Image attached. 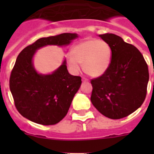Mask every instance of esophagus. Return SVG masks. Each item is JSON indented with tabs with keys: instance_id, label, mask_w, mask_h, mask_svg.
<instances>
[{
	"instance_id": "1",
	"label": "esophagus",
	"mask_w": 154,
	"mask_h": 154,
	"mask_svg": "<svg viewBox=\"0 0 154 154\" xmlns=\"http://www.w3.org/2000/svg\"><path fill=\"white\" fill-rule=\"evenodd\" d=\"M82 82H89V80L87 79V78H85V77H83V78H82Z\"/></svg>"
}]
</instances>
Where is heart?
<instances>
[{"mask_svg": "<svg viewBox=\"0 0 154 154\" xmlns=\"http://www.w3.org/2000/svg\"><path fill=\"white\" fill-rule=\"evenodd\" d=\"M66 60L72 72L83 70L90 77H99L107 70L111 60V49L104 41L89 38L80 42L66 55Z\"/></svg>", "mask_w": 154, "mask_h": 154, "instance_id": "obj_1", "label": "heart"}]
</instances>
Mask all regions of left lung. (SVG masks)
I'll use <instances>...</instances> for the list:
<instances>
[{"label": "left lung", "mask_w": 154, "mask_h": 154, "mask_svg": "<svg viewBox=\"0 0 154 154\" xmlns=\"http://www.w3.org/2000/svg\"><path fill=\"white\" fill-rule=\"evenodd\" d=\"M99 37L109 45L112 55L107 70L91 80L90 100L105 117L123 118L141 107L146 99L148 65L141 52L119 36L105 33Z\"/></svg>", "instance_id": "left-lung-1"}]
</instances>
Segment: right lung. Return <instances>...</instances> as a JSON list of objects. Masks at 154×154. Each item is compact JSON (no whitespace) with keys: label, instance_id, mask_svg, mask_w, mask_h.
<instances>
[{"label":"right lung","instance_id":"add662e5","mask_svg":"<svg viewBox=\"0 0 154 154\" xmlns=\"http://www.w3.org/2000/svg\"><path fill=\"white\" fill-rule=\"evenodd\" d=\"M77 33L42 37L28 45L18 55L9 78V88L17 109L23 117L43 125L60 122L67 114L73 97L82 84V77L67 70L65 60L52 74L37 73L32 57L45 45H68Z\"/></svg>","mask_w":154,"mask_h":154}]
</instances>
